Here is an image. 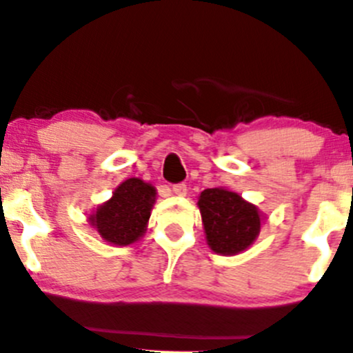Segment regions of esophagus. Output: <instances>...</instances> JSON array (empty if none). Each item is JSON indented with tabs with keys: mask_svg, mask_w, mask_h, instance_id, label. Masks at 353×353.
Here are the masks:
<instances>
[{
	"mask_svg": "<svg viewBox=\"0 0 353 353\" xmlns=\"http://www.w3.org/2000/svg\"><path fill=\"white\" fill-rule=\"evenodd\" d=\"M172 192L177 196H185V192H188V185L184 183H179V184H174L172 185Z\"/></svg>",
	"mask_w": 353,
	"mask_h": 353,
	"instance_id": "34e87169",
	"label": "esophagus"
}]
</instances>
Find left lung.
Wrapping results in <instances>:
<instances>
[{"label": "left lung", "mask_w": 353, "mask_h": 353, "mask_svg": "<svg viewBox=\"0 0 353 353\" xmlns=\"http://www.w3.org/2000/svg\"><path fill=\"white\" fill-rule=\"evenodd\" d=\"M208 245L214 253L236 254L253 245L261 218L253 204L221 188L204 189L199 196Z\"/></svg>", "instance_id": "left-lung-1"}]
</instances>
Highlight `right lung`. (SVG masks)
I'll return each mask as SVG.
<instances>
[{
    "label": "right lung",
    "instance_id": "obj_1",
    "mask_svg": "<svg viewBox=\"0 0 353 353\" xmlns=\"http://www.w3.org/2000/svg\"><path fill=\"white\" fill-rule=\"evenodd\" d=\"M156 189L141 179H127L114 196L90 216L92 226L112 245L127 246L144 234Z\"/></svg>",
    "mask_w": 353,
    "mask_h": 353
}]
</instances>
